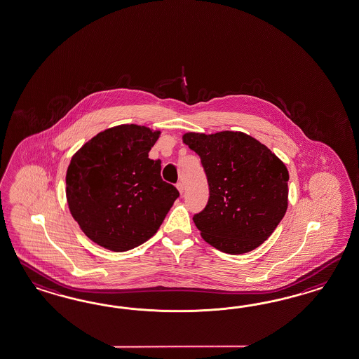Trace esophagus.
I'll return each instance as SVG.
<instances>
[{
	"label": "esophagus",
	"mask_w": 359,
	"mask_h": 359,
	"mask_svg": "<svg viewBox=\"0 0 359 359\" xmlns=\"http://www.w3.org/2000/svg\"><path fill=\"white\" fill-rule=\"evenodd\" d=\"M176 188L179 189V192H180V194H183L184 189H185V187H184V183H182V182H179V183L176 184Z\"/></svg>",
	"instance_id": "34e87169"
}]
</instances>
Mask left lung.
I'll list each match as a JSON object with an SVG mask.
<instances>
[{
  "label": "left lung",
  "mask_w": 359,
  "mask_h": 359,
  "mask_svg": "<svg viewBox=\"0 0 359 359\" xmlns=\"http://www.w3.org/2000/svg\"><path fill=\"white\" fill-rule=\"evenodd\" d=\"M183 140L201 158L209 183L208 205L193 217L203 240L224 253L252 252L285 215L287 167L243 132H189Z\"/></svg>",
  "instance_id": "1"
}]
</instances>
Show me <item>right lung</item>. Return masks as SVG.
I'll return each instance as SVG.
<instances>
[{"label":"right lung","instance_id":"right-lung-1","mask_svg":"<svg viewBox=\"0 0 359 359\" xmlns=\"http://www.w3.org/2000/svg\"><path fill=\"white\" fill-rule=\"evenodd\" d=\"M159 132L123 124L100 132L72 157L66 175L71 214L96 244L126 252L161 227L179 191L161 177L149 150Z\"/></svg>","mask_w":359,"mask_h":359}]
</instances>
